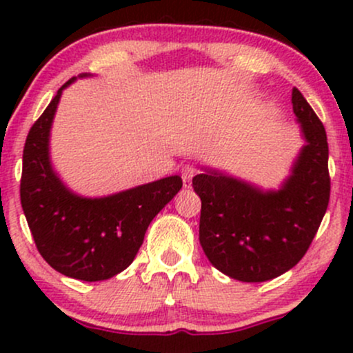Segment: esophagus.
I'll list each match as a JSON object with an SVG mask.
<instances>
[{"instance_id":"34e87169","label":"esophagus","mask_w":353,"mask_h":353,"mask_svg":"<svg viewBox=\"0 0 353 353\" xmlns=\"http://www.w3.org/2000/svg\"><path fill=\"white\" fill-rule=\"evenodd\" d=\"M196 168L194 165H184L182 168V182H184V188H190L192 184V177L196 176Z\"/></svg>"}]
</instances>
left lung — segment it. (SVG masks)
I'll return each mask as SVG.
<instances>
[{"label":"left lung","instance_id":"1","mask_svg":"<svg viewBox=\"0 0 353 353\" xmlns=\"http://www.w3.org/2000/svg\"><path fill=\"white\" fill-rule=\"evenodd\" d=\"M292 108L305 144L281 188L264 190L209 168L192 179L202 202V249L210 264L236 281L265 282L297 265L329 205L325 128L297 88Z\"/></svg>","mask_w":353,"mask_h":353}]
</instances>
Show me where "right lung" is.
<instances>
[{
    "mask_svg": "<svg viewBox=\"0 0 353 353\" xmlns=\"http://www.w3.org/2000/svg\"><path fill=\"white\" fill-rule=\"evenodd\" d=\"M91 74H81L88 78ZM30 129L23 151L21 205L39 254L78 281H106L134 261L154 217L179 192L182 179H164L104 197H83L64 185L50 159V134L63 89Z\"/></svg>",
    "mask_w": 353,
    "mask_h": 353,
    "instance_id": "obj_1",
    "label": "right lung"
}]
</instances>
